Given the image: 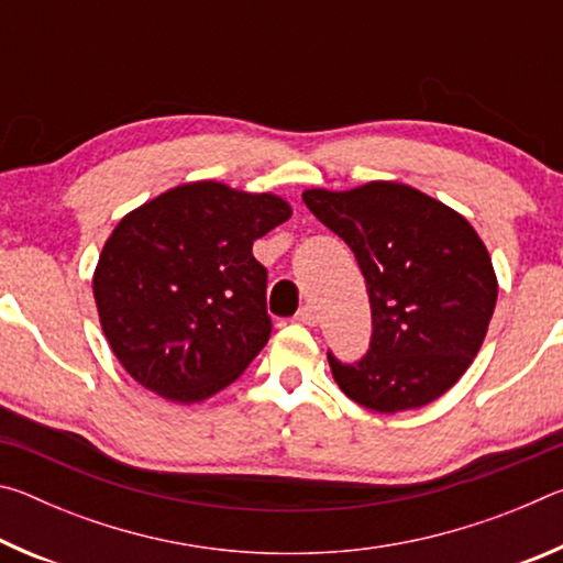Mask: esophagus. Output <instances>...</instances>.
<instances>
[{"instance_id": "esophagus-1", "label": "esophagus", "mask_w": 563, "mask_h": 563, "mask_svg": "<svg viewBox=\"0 0 563 563\" xmlns=\"http://www.w3.org/2000/svg\"><path fill=\"white\" fill-rule=\"evenodd\" d=\"M295 320L302 322V325H316L318 312H316V308H312V305H305V308L298 310V316H295Z\"/></svg>"}]
</instances>
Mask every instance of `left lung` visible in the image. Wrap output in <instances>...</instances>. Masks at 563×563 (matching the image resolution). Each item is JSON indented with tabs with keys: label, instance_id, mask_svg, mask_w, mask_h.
Listing matches in <instances>:
<instances>
[{
	"label": "left lung",
	"instance_id": "8db88e82",
	"mask_svg": "<svg viewBox=\"0 0 563 563\" xmlns=\"http://www.w3.org/2000/svg\"><path fill=\"white\" fill-rule=\"evenodd\" d=\"M302 201L355 253L373 308L365 357L328 352L335 383L383 415L434 402L487 338L499 292L487 245L454 208L397 180L308 188Z\"/></svg>",
	"mask_w": 563,
	"mask_h": 563
}]
</instances>
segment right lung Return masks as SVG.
I'll list each match as a JSON object with an SVG mask.
<instances>
[{"instance_id": "obj_1", "label": "right lung", "mask_w": 563, "mask_h": 563, "mask_svg": "<svg viewBox=\"0 0 563 563\" xmlns=\"http://www.w3.org/2000/svg\"><path fill=\"white\" fill-rule=\"evenodd\" d=\"M290 216L275 194L194 180L121 218L91 285L111 352L139 385L194 405L243 375L271 338L253 243Z\"/></svg>"}]
</instances>
